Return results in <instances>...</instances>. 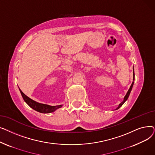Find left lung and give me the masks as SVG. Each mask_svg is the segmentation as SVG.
<instances>
[{"instance_id":"left-lung-1","label":"left lung","mask_w":155,"mask_h":155,"mask_svg":"<svg viewBox=\"0 0 155 155\" xmlns=\"http://www.w3.org/2000/svg\"><path fill=\"white\" fill-rule=\"evenodd\" d=\"M134 67H133V83H132L131 85L130 86V88H129V89L128 90L127 92L126 93V94L125 97H124V100H123V101L120 104H119L118 107H117L115 110H117L118 109H119V108L122 106V105H123L124 104V102L127 100L128 97H129V95H130V93H131V90H132V88H133V85H134Z\"/></svg>"}]
</instances>
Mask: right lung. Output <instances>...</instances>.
<instances>
[{"mask_svg":"<svg viewBox=\"0 0 155 155\" xmlns=\"http://www.w3.org/2000/svg\"><path fill=\"white\" fill-rule=\"evenodd\" d=\"M19 91L21 94L22 98H23L24 101H25V102L29 105L30 107H31L32 109H33L34 110H35L39 112L44 113V114L51 113V112L55 111L56 110H57L59 108H61L63 106L62 105H54V106H52V105L38 102L36 101H35L32 99H30L29 97H28L27 95L24 94L21 91L19 87Z\"/></svg>","mask_w":155,"mask_h":155,"instance_id":"obj_1","label":"right lung"}]
</instances>
